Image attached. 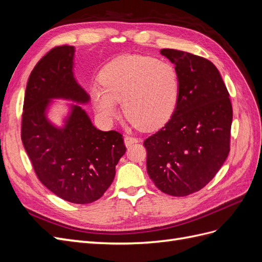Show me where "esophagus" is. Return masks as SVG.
<instances>
[{"instance_id": "esophagus-1", "label": "esophagus", "mask_w": 262, "mask_h": 262, "mask_svg": "<svg viewBox=\"0 0 262 262\" xmlns=\"http://www.w3.org/2000/svg\"><path fill=\"white\" fill-rule=\"evenodd\" d=\"M123 141H124V144H125V146H131L132 144H134V143H138V142L140 141L139 139H137V138H133V137H129V136H125L124 137V139H123Z\"/></svg>"}]
</instances>
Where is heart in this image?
I'll use <instances>...</instances> for the list:
<instances>
[{
  "mask_svg": "<svg viewBox=\"0 0 262 262\" xmlns=\"http://www.w3.org/2000/svg\"><path fill=\"white\" fill-rule=\"evenodd\" d=\"M102 85L91 87V99L104 120H113L120 112L139 128L155 130L175 112L180 81L171 63L138 54L121 55L104 68Z\"/></svg>",
  "mask_w": 262,
  "mask_h": 262,
  "instance_id": "b5f03b06",
  "label": "heart"
}]
</instances>
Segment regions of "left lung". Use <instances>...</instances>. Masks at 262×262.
<instances>
[{
	"instance_id": "left-lung-1",
	"label": "left lung",
	"mask_w": 262,
	"mask_h": 262,
	"mask_svg": "<svg viewBox=\"0 0 262 262\" xmlns=\"http://www.w3.org/2000/svg\"><path fill=\"white\" fill-rule=\"evenodd\" d=\"M161 54L175 66L180 93L169 121L144 141L147 173L164 193L185 196L207 186L224 164L233 109L211 61L175 49Z\"/></svg>"
}]
</instances>
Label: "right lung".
Here are the masks:
<instances>
[{"instance_id": "add662e5", "label": "right lung", "mask_w": 262, "mask_h": 262, "mask_svg": "<svg viewBox=\"0 0 262 262\" xmlns=\"http://www.w3.org/2000/svg\"><path fill=\"white\" fill-rule=\"evenodd\" d=\"M75 48L52 49L31 71L24 100L21 141L41 184L61 199L86 204L112 185L116 165L125 153L120 133L95 126L81 105L91 96L74 75ZM66 103L61 126L49 118L56 103Z\"/></svg>"}]
</instances>
